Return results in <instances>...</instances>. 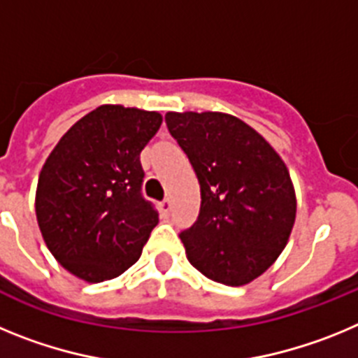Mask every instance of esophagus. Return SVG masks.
Here are the masks:
<instances>
[{"mask_svg":"<svg viewBox=\"0 0 358 358\" xmlns=\"http://www.w3.org/2000/svg\"><path fill=\"white\" fill-rule=\"evenodd\" d=\"M170 208H172V202H170V199H164V201L159 202V210L164 217L170 213Z\"/></svg>","mask_w":358,"mask_h":358,"instance_id":"esophagus-1","label":"esophagus"}]
</instances>
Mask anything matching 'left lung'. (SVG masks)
<instances>
[{"instance_id": "1", "label": "left lung", "mask_w": 358, "mask_h": 358, "mask_svg": "<svg viewBox=\"0 0 358 358\" xmlns=\"http://www.w3.org/2000/svg\"><path fill=\"white\" fill-rule=\"evenodd\" d=\"M170 134L201 185V211L182 231L186 258L229 287L248 285L285 249L296 192L285 163L264 136L226 113H166Z\"/></svg>"}]
</instances>
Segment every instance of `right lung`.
I'll return each instance as SVG.
<instances>
[{"label": "right lung", "instance_id": "add662e5", "mask_svg": "<svg viewBox=\"0 0 358 358\" xmlns=\"http://www.w3.org/2000/svg\"><path fill=\"white\" fill-rule=\"evenodd\" d=\"M161 122L156 110L106 103L78 120L43 164L37 224L73 276L113 280L141 256L159 218L141 195L140 154Z\"/></svg>", "mask_w": 358, "mask_h": 358}]
</instances>
